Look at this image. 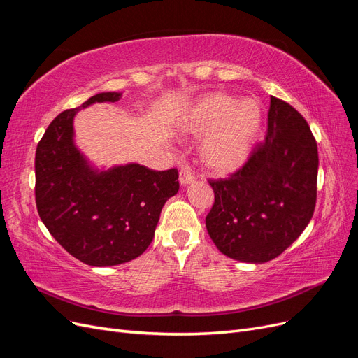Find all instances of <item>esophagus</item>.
<instances>
[{
  "label": "esophagus",
  "mask_w": 358,
  "mask_h": 358,
  "mask_svg": "<svg viewBox=\"0 0 358 358\" xmlns=\"http://www.w3.org/2000/svg\"><path fill=\"white\" fill-rule=\"evenodd\" d=\"M194 180H196V178H194V175H192V173H191L188 169L180 170V173H179V182H180V185L187 187V185H189V183H192Z\"/></svg>",
  "instance_id": "obj_1"
}]
</instances>
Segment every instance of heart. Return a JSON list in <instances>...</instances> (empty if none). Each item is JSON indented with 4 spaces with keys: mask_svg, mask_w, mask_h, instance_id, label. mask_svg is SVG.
Returning a JSON list of instances; mask_svg holds the SVG:
<instances>
[{
    "mask_svg": "<svg viewBox=\"0 0 358 358\" xmlns=\"http://www.w3.org/2000/svg\"><path fill=\"white\" fill-rule=\"evenodd\" d=\"M262 125V104L254 99L236 101L222 91L200 96L182 121V127L191 134L210 131L201 145V157L216 173H229L243 164Z\"/></svg>",
    "mask_w": 358,
    "mask_h": 358,
    "instance_id": "1",
    "label": "heart"
}]
</instances>
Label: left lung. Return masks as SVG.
<instances>
[{
  "mask_svg": "<svg viewBox=\"0 0 358 358\" xmlns=\"http://www.w3.org/2000/svg\"><path fill=\"white\" fill-rule=\"evenodd\" d=\"M267 136L227 179H210L215 201L206 229L237 262L266 263L282 254L309 224L317 203L318 149L294 107L270 96Z\"/></svg>",
  "mask_w": 358,
  "mask_h": 358,
  "instance_id": "8db88e82",
  "label": "left lung"
}]
</instances>
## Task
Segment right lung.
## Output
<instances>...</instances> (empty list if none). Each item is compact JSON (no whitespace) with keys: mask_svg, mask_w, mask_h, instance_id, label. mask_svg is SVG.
<instances>
[{"mask_svg":"<svg viewBox=\"0 0 358 358\" xmlns=\"http://www.w3.org/2000/svg\"><path fill=\"white\" fill-rule=\"evenodd\" d=\"M121 95L101 92L64 110L36 150V204L43 224L69 254L95 267L142 255L154 239L162 206L179 191L176 169L157 171L131 162L100 171L76 148L74 115Z\"/></svg>","mask_w":358,"mask_h":358,"instance_id":"1","label":"right lung"}]
</instances>
